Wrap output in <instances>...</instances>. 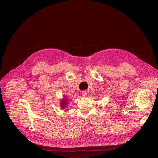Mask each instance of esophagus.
Segmentation results:
<instances>
[{
  "mask_svg": "<svg viewBox=\"0 0 158 158\" xmlns=\"http://www.w3.org/2000/svg\"><path fill=\"white\" fill-rule=\"evenodd\" d=\"M81 94H82V95H83V96L85 97V96H87V92H86V91H82V92H81Z\"/></svg>",
  "mask_w": 158,
  "mask_h": 158,
  "instance_id": "obj_1",
  "label": "esophagus"
}]
</instances>
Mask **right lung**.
<instances>
[{
	"mask_svg": "<svg viewBox=\"0 0 158 158\" xmlns=\"http://www.w3.org/2000/svg\"><path fill=\"white\" fill-rule=\"evenodd\" d=\"M68 101V99L67 98H63V99H62L61 102H60V106H61V107H63V109L65 108L66 107V104H67V102Z\"/></svg>",
	"mask_w": 158,
	"mask_h": 158,
	"instance_id": "right-lung-1",
	"label": "right lung"
}]
</instances>
